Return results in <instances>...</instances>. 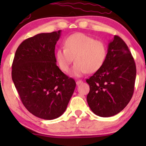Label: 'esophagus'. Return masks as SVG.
Instances as JSON below:
<instances>
[{
  "label": "esophagus",
  "instance_id": "esophagus-1",
  "mask_svg": "<svg viewBox=\"0 0 146 146\" xmlns=\"http://www.w3.org/2000/svg\"><path fill=\"white\" fill-rule=\"evenodd\" d=\"M82 82H83L82 81V80H78V81L76 82V84L77 85H80V84H82Z\"/></svg>",
  "mask_w": 146,
  "mask_h": 146
}]
</instances>
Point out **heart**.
<instances>
[{
	"label": "heart",
	"instance_id": "1",
	"mask_svg": "<svg viewBox=\"0 0 146 146\" xmlns=\"http://www.w3.org/2000/svg\"><path fill=\"white\" fill-rule=\"evenodd\" d=\"M64 46L57 49V63L62 71L68 73L74 58L75 64L71 75L75 77L98 71L106 58L104 43L84 33H77L68 36L65 40Z\"/></svg>",
	"mask_w": 146,
	"mask_h": 146
}]
</instances>
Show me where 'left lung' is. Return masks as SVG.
<instances>
[{
	"label": "left lung",
	"mask_w": 146,
	"mask_h": 146,
	"mask_svg": "<svg viewBox=\"0 0 146 146\" xmlns=\"http://www.w3.org/2000/svg\"><path fill=\"white\" fill-rule=\"evenodd\" d=\"M136 65L125 42L115 36L108 45L102 66L87 79V102L95 115L112 117L128 105L134 93Z\"/></svg>",
	"instance_id": "obj_1"
}]
</instances>
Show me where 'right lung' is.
I'll list each match as a JSON object with an SVG mask.
<instances>
[{
	"label": "right lung",
	"instance_id": "obj_1",
	"mask_svg": "<svg viewBox=\"0 0 146 146\" xmlns=\"http://www.w3.org/2000/svg\"><path fill=\"white\" fill-rule=\"evenodd\" d=\"M60 36L59 30L25 40L12 64L11 77L22 102L43 119H54L64 113L76 86L56 64L55 48Z\"/></svg>",
	"mask_w": 146,
	"mask_h": 146
}]
</instances>
